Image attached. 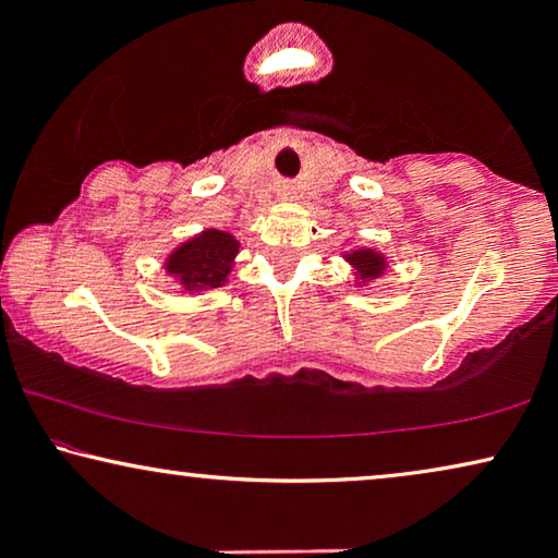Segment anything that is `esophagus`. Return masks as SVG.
I'll return each instance as SVG.
<instances>
[{"label":"esophagus","mask_w":558,"mask_h":558,"mask_svg":"<svg viewBox=\"0 0 558 558\" xmlns=\"http://www.w3.org/2000/svg\"><path fill=\"white\" fill-rule=\"evenodd\" d=\"M279 195L284 197V201H292V197H294V187H292V185H281Z\"/></svg>","instance_id":"34e87169"}]
</instances>
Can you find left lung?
I'll return each instance as SVG.
<instances>
[{"mask_svg":"<svg viewBox=\"0 0 558 558\" xmlns=\"http://www.w3.org/2000/svg\"><path fill=\"white\" fill-rule=\"evenodd\" d=\"M342 258L353 266L357 287L371 284V281L384 277V271L388 269V258L376 248H353L348 254H342Z\"/></svg>","mask_w":558,"mask_h":558,"instance_id":"left-lung-1","label":"left lung"}]
</instances>
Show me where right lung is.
I'll list each match as a JSON object with an SVG mask.
<instances>
[{
    "mask_svg": "<svg viewBox=\"0 0 558 558\" xmlns=\"http://www.w3.org/2000/svg\"><path fill=\"white\" fill-rule=\"evenodd\" d=\"M241 243L235 235L218 228H205L193 239L180 243L165 258L167 277H172L182 287V292H208L228 281Z\"/></svg>",
    "mask_w": 558,
    "mask_h": 558,
    "instance_id": "1",
    "label": "right lung"
}]
</instances>
